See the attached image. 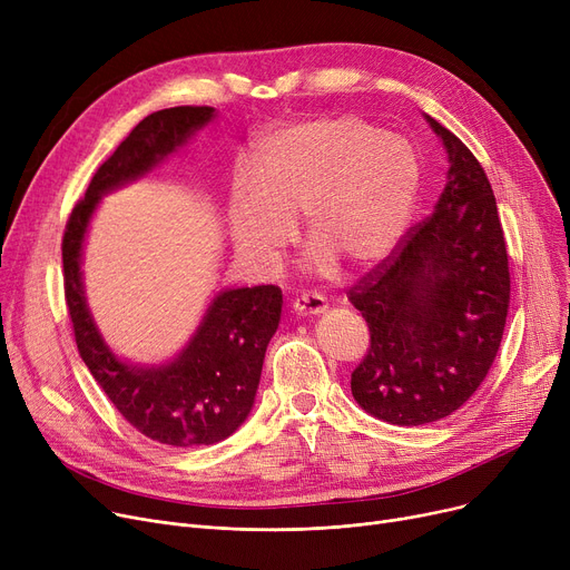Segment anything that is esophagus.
Returning a JSON list of instances; mask_svg holds the SVG:
<instances>
[{
  "instance_id": "esophagus-1",
  "label": "esophagus",
  "mask_w": 570,
  "mask_h": 570,
  "mask_svg": "<svg viewBox=\"0 0 570 570\" xmlns=\"http://www.w3.org/2000/svg\"><path fill=\"white\" fill-rule=\"evenodd\" d=\"M291 307L297 316H318L327 309V301L318 293H305L301 297H295Z\"/></svg>"
}]
</instances>
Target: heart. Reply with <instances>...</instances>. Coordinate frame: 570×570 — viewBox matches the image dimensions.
Masks as SVG:
<instances>
[{"label":"heart","mask_w":570,"mask_h":570,"mask_svg":"<svg viewBox=\"0 0 570 570\" xmlns=\"http://www.w3.org/2000/svg\"><path fill=\"white\" fill-rule=\"evenodd\" d=\"M421 166L409 140L348 112L269 131L256 145L254 179L239 175L228 209L235 254L256 273L275 269L303 219L309 265L370 269L395 252L413 215Z\"/></svg>","instance_id":"b5f03b06"}]
</instances>
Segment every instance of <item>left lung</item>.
<instances>
[{
    "label": "left lung",
    "mask_w": 570,
    "mask_h": 570,
    "mask_svg": "<svg viewBox=\"0 0 570 570\" xmlns=\"http://www.w3.org/2000/svg\"><path fill=\"white\" fill-rule=\"evenodd\" d=\"M448 155L434 215L400 254L351 291L372 344L351 374L353 400L379 421L428 425L488 376L511 303L505 239L490 179L471 149L425 115Z\"/></svg>",
    "instance_id": "8db88e82"
}]
</instances>
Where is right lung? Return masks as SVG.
Segmentation results:
<instances>
[{
	"label": "right lung",
	"instance_id": "1",
	"mask_svg": "<svg viewBox=\"0 0 570 570\" xmlns=\"http://www.w3.org/2000/svg\"><path fill=\"white\" fill-rule=\"evenodd\" d=\"M215 117L217 110L209 106L147 115L95 173L85 198L73 207L62 243L65 295L82 363L140 434L179 448L219 443L247 421L265 348L279 327L282 291L273 284L219 291L173 361L134 365L106 344L87 305L80 265L101 196L155 170Z\"/></svg>",
	"mask_w": 570,
	"mask_h": 570
}]
</instances>
